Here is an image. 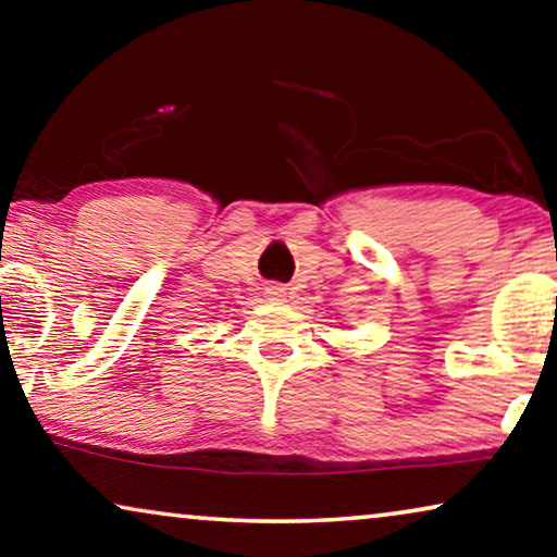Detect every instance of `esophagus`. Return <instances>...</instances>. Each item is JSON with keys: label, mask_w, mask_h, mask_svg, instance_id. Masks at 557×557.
<instances>
[{"label": "esophagus", "mask_w": 557, "mask_h": 557, "mask_svg": "<svg viewBox=\"0 0 557 557\" xmlns=\"http://www.w3.org/2000/svg\"><path fill=\"white\" fill-rule=\"evenodd\" d=\"M284 294H286V288H281V286H269V296L273 301H284Z\"/></svg>", "instance_id": "1"}]
</instances>
